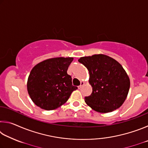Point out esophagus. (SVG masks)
<instances>
[{"label": "esophagus", "mask_w": 148, "mask_h": 148, "mask_svg": "<svg viewBox=\"0 0 148 148\" xmlns=\"http://www.w3.org/2000/svg\"><path fill=\"white\" fill-rule=\"evenodd\" d=\"M85 85V82H81V85H80V86H78V89H80L82 87V86H84Z\"/></svg>", "instance_id": "1"}]
</instances>
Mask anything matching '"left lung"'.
<instances>
[{
    "label": "left lung",
    "mask_w": 148,
    "mask_h": 148,
    "mask_svg": "<svg viewBox=\"0 0 148 148\" xmlns=\"http://www.w3.org/2000/svg\"><path fill=\"white\" fill-rule=\"evenodd\" d=\"M78 61L89 71L91 95L85 97L89 107L100 113H108L121 106L130 88V79L121 64L106 55L82 57Z\"/></svg>",
    "instance_id": "1"
}]
</instances>
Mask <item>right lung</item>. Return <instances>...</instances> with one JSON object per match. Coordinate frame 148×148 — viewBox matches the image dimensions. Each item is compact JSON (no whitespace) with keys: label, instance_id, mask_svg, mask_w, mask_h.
I'll return each instance as SVG.
<instances>
[{"label":"right lung","instance_id":"right-lung-1","mask_svg":"<svg viewBox=\"0 0 148 148\" xmlns=\"http://www.w3.org/2000/svg\"><path fill=\"white\" fill-rule=\"evenodd\" d=\"M73 57H55L32 68L27 80V91L32 102L40 108L53 110L62 106L77 89L72 86L67 70Z\"/></svg>","mask_w":148,"mask_h":148}]
</instances>
